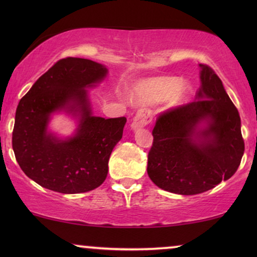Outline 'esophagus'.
<instances>
[{"mask_svg": "<svg viewBox=\"0 0 257 257\" xmlns=\"http://www.w3.org/2000/svg\"><path fill=\"white\" fill-rule=\"evenodd\" d=\"M152 111L146 110V108H139L137 111L135 117H133V120L131 122V127L133 130L142 128L144 126H146L149 122L152 120Z\"/></svg>", "mask_w": 257, "mask_h": 257, "instance_id": "esophagus-1", "label": "esophagus"}]
</instances>
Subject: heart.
<instances>
[{
  "label": "heart",
  "instance_id": "heart-1",
  "mask_svg": "<svg viewBox=\"0 0 257 257\" xmlns=\"http://www.w3.org/2000/svg\"><path fill=\"white\" fill-rule=\"evenodd\" d=\"M188 91L187 84L179 83L177 78L159 77L140 83L135 89V97L143 103H154L171 94L174 100H181L187 96Z\"/></svg>",
  "mask_w": 257,
  "mask_h": 257
}]
</instances>
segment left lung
I'll return each mask as SVG.
<instances>
[{
    "label": "left lung",
    "instance_id": "8db88e82",
    "mask_svg": "<svg viewBox=\"0 0 257 257\" xmlns=\"http://www.w3.org/2000/svg\"><path fill=\"white\" fill-rule=\"evenodd\" d=\"M200 68L196 100L159 113L147 157L151 180L175 194L214 188L237 171L244 152L237 108L214 70L206 64ZM201 121L207 126L198 130Z\"/></svg>",
    "mask_w": 257,
    "mask_h": 257
}]
</instances>
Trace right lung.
<instances>
[{"instance_id":"obj_1","label":"right lung","mask_w":257,"mask_h":257,"mask_svg":"<svg viewBox=\"0 0 257 257\" xmlns=\"http://www.w3.org/2000/svg\"><path fill=\"white\" fill-rule=\"evenodd\" d=\"M104 65L85 58L59 59L20 100L13 150L20 167L42 187L77 194L99 187L106 179L111 152L122 137L125 117L91 114L85 87L106 76ZM79 111L76 136L58 141L46 132L52 111Z\"/></svg>"}]
</instances>
